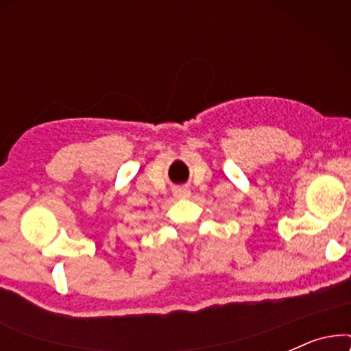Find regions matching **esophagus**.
<instances>
[{
    "label": "esophagus",
    "instance_id": "1",
    "mask_svg": "<svg viewBox=\"0 0 351 351\" xmlns=\"http://www.w3.org/2000/svg\"><path fill=\"white\" fill-rule=\"evenodd\" d=\"M174 195L177 196V198H189L190 196V190L185 189V186H180V189H177L174 191Z\"/></svg>",
    "mask_w": 351,
    "mask_h": 351
}]
</instances>
